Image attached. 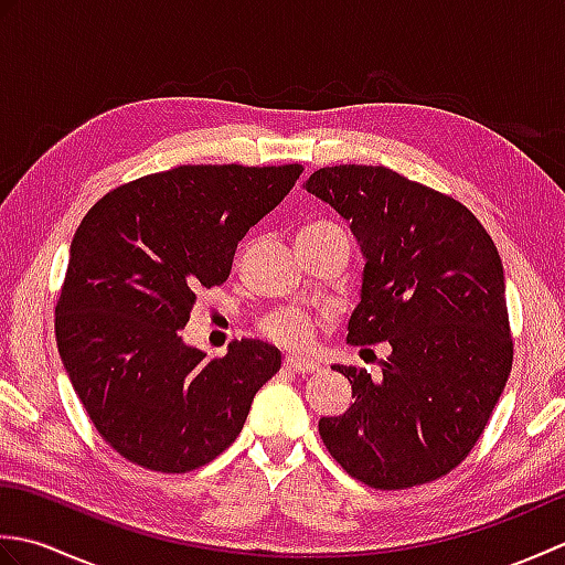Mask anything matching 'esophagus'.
<instances>
[{"label": "esophagus", "instance_id": "1", "mask_svg": "<svg viewBox=\"0 0 565 565\" xmlns=\"http://www.w3.org/2000/svg\"><path fill=\"white\" fill-rule=\"evenodd\" d=\"M284 366L294 371V374H316V371L320 369L318 362H313V359L308 356H298V354H286L284 356Z\"/></svg>", "mask_w": 565, "mask_h": 565}]
</instances>
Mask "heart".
Wrapping results in <instances>:
<instances>
[{
	"label": "heart",
	"mask_w": 565,
	"mask_h": 565,
	"mask_svg": "<svg viewBox=\"0 0 565 565\" xmlns=\"http://www.w3.org/2000/svg\"><path fill=\"white\" fill-rule=\"evenodd\" d=\"M316 227V225H310ZM264 334L269 340L279 342L284 347H301L313 334L316 320L301 310H276L267 320H264Z\"/></svg>",
	"instance_id": "b5f03b06"
}]
</instances>
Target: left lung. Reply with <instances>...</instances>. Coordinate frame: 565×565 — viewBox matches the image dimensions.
Here are the masks:
<instances>
[{
    "mask_svg": "<svg viewBox=\"0 0 565 565\" xmlns=\"http://www.w3.org/2000/svg\"><path fill=\"white\" fill-rule=\"evenodd\" d=\"M303 189L350 221L362 249L347 342H388L381 381L352 383L344 415L320 417L326 447L371 488L435 481L483 435L512 366L505 271L493 239L459 201L386 167L340 164Z\"/></svg>",
    "mask_w": 565,
    "mask_h": 565,
    "instance_id": "obj_1",
    "label": "left lung"
}]
</instances>
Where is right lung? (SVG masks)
I'll list each match as a JSON object with an SVG mask.
<instances>
[{"label":"right lung","instance_id":"add662e5","mask_svg":"<svg viewBox=\"0 0 565 565\" xmlns=\"http://www.w3.org/2000/svg\"><path fill=\"white\" fill-rule=\"evenodd\" d=\"M301 172L184 164L114 189L82 218L55 308L57 352L94 427L128 461L162 473L206 466L281 369L267 342H233L209 362L179 330Z\"/></svg>","mask_w":565,"mask_h":565}]
</instances>
